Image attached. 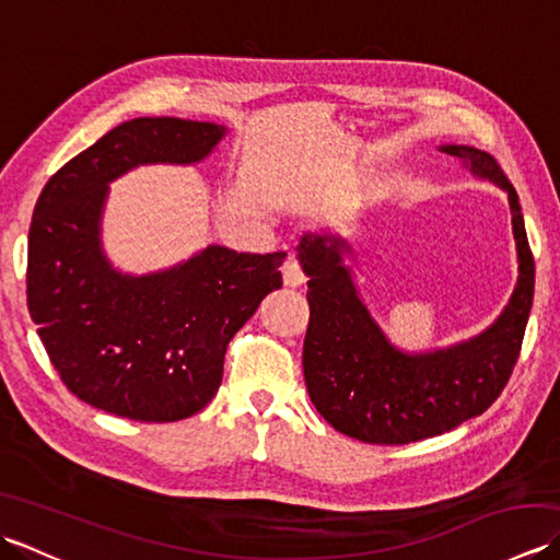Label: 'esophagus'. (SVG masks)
<instances>
[{"label": "esophagus", "instance_id": "34e87169", "mask_svg": "<svg viewBox=\"0 0 560 560\" xmlns=\"http://www.w3.org/2000/svg\"><path fill=\"white\" fill-rule=\"evenodd\" d=\"M281 273H283V283H287V287H291V289L305 283V271L301 267V261L295 259V257H289L287 261H283Z\"/></svg>", "mask_w": 560, "mask_h": 560}]
</instances>
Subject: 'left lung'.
Returning a JSON list of instances; mask_svg holds the SVG:
<instances>
[{"instance_id": "left-lung-1", "label": "left lung", "mask_w": 560, "mask_h": 560, "mask_svg": "<svg viewBox=\"0 0 560 560\" xmlns=\"http://www.w3.org/2000/svg\"><path fill=\"white\" fill-rule=\"evenodd\" d=\"M508 192L513 211L520 277L501 317L469 341L428 353L392 347L341 265L335 235H303L299 257L307 281L303 373L315 409L339 433L371 445H407L447 433L483 413L508 385L534 299V257L515 187L491 153L474 147H443Z\"/></svg>"}]
</instances>
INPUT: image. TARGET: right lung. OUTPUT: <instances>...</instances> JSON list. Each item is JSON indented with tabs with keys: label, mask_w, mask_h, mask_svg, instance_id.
<instances>
[{
	"label": "right lung",
	"mask_w": 560,
	"mask_h": 560,
	"mask_svg": "<svg viewBox=\"0 0 560 560\" xmlns=\"http://www.w3.org/2000/svg\"><path fill=\"white\" fill-rule=\"evenodd\" d=\"M223 135L213 122L137 117L43 187L28 231V311L59 380L91 407L141 423L201 411L235 331L281 289L287 253L209 245L173 269L129 277L101 249L108 183L141 163L201 161Z\"/></svg>",
	"instance_id": "1"
}]
</instances>
